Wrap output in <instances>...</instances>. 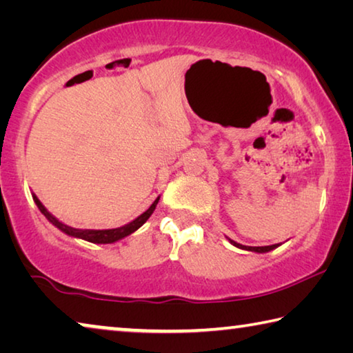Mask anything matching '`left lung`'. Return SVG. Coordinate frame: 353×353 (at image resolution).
Masks as SVG:
<instances>
[{
  "instance_id": "1",
  "label": "left lung",
  "mask_w": 353,
  "mask_h": 353,
  "mask_svg": "<svg viewBox=\"0 0 353 353\" xmlns=\"http://www.w3.org/2000/svg\"><path fill=\"white\" fill-rule=\"evenodd\" d=\"M227 240H229V241H230V244H234V246H235V248H238V249L250 250V252H256V254H265V252H270V250H274V249L280 246V243H279V244H271V246H256V248H254V246H243V244L236 243V241H234V240H230L229 236H227Z\"/></svg>"
}]
</instances>
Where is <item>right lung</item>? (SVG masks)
<instances>
[{"mask_svg": "<svg viewBox=\"0 0 353 353\" xmlns=\"http://www.w3.org/2000/svg\"><path fill=\"white\" fill-rule=\"evenodd\" d=\"M32 199L35 202V205L39 207V210L45 214V218L50 221L52 225H56L59 230H62L63 234H67L68 236H73V238H79V240H83V241L94 243V244H110V243L123 240V238H126L130 234H134L135 230H139L140 227L149 219V216L154 213L155 207H157V204H159L160 196L152 202L151 207H149L146 212H143L140 216H137L134 221H130V223L124 224L121 227H117V229H104V230L74 229V227H70L67 224H63L62 221H59L56 216H52V214L46 210V207L41 204L40 199L34 193H32Z\"/></svg>", "mask_w": 353, "mask_h": 353, "instance_id": "right-lung-1", "label": "right lung"}]
</instances>
